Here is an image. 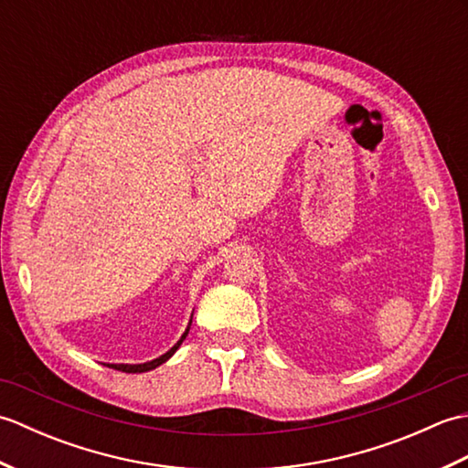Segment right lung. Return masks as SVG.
<instances>
[{
    "mask_svg": "<svg viewBox=\"0 0 468 468\" xmlns=\"http://www.w3.org/2000/svg\"><path fill=\"white\" fill-rule=\"evenodd\" d=\"M188 327H191V324H188ZM188 327L185 330V334L181 335V340H178L171 350H168L166 354H163L161 357H156V360H153V362H146V364H106L108 367H114V370H121V372H126V374H141V372H148V370H154L156 366H161L163 362H166L168 357H171L176 350H178V346L183 344V340L186 337V334H188Z\"/></svg>",
    "mask_w": 468,
    "mask_h": 468,
    "instance_id": "right-lung-1",
    "label": "right lung"
}]
</instances>
